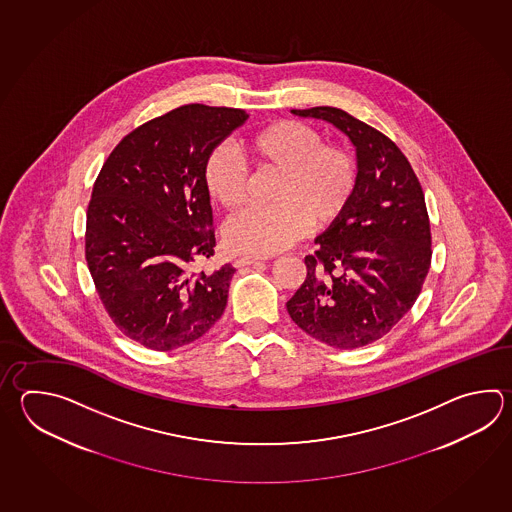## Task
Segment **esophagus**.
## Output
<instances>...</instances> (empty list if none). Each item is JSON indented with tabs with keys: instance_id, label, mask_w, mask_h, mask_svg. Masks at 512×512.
Listing matches in <instances>:
<instances>
[{
	"instance_id": "1",
	"label": "esophagus",
	"mask_w": 512,
	"mask_h": 512,
	"mask_svg": "<svg viewBox=\"0 0 512 512\" xmlns=\"http://www.w3.org/2000/svg\"><path fill=\"white\" fill-rule=\"evenodd\" d=\"M262 257H259V255H242V257H237L235 259V266L237 268H242V266H250V264H255V262H261Z\"/></svg>"
}]
</instances>
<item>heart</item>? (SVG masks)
I'll list each match as a JSON object with an SVG mask.
<instances>
[{"label":"heart","mask_w":512,"mask_h":512,"mask_svg":"<svg viewBox=\"0 0 512 512\" xmlns=\"http://www.w3.org/2000/svg\"><path fill=\"white\" fill-rule=\"evenodd\" d=\"M240 151L255 178L275 177L268 188L272 206L251 209L231 220L228 248L270 255L301 239L308 226L326 228L350 208L359 184V164L341 144H326L315 127L279 120L240 140ZM209 197L230 213L250 204L253 178L228 144L211 149L204 162Z\"/></svg>","instance_id":"obj_1"}]
</instances>
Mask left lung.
Masks as SVG:
<instances>
[{
	"label": "left lung",
	"mask_w": 512,
	"mask_h": 512,
	"mask_svg": "<svg viewBox=\"0 0 512 512\" xmlns=\"http://www.w3.org/2000/svg\"><path fill=\"white\" fill-rule=\"evenodd\" d=\"M292 113L323 118L348 135L359 184L345 215L304 257L306 277L286 308L324 345H372L414 306L427 279L432 237L423 189L408 158L376 127L326 105Z\"/></svg>",
	"instance_id": "8db88e82"
}]
</instances>
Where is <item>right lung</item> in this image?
Segmentation results:
<instances>
[{"mask_svg":"<svg viewBox=\"0 0 512 512\" xmlns=\"http://www.w3.org/2000/svg\"><path fill=\"white\" fill-rule=\"evenodd\" d=\"M246 118L233 107L182 105L124 136L96 177L85 261L111 321L146 348L189 345L224 313L235 268H193L217 244L202 171Z\"/></svg>","mask_w":512,"mask_h":512,"instance_id":"1","label":"right lung"}]
</instances>
